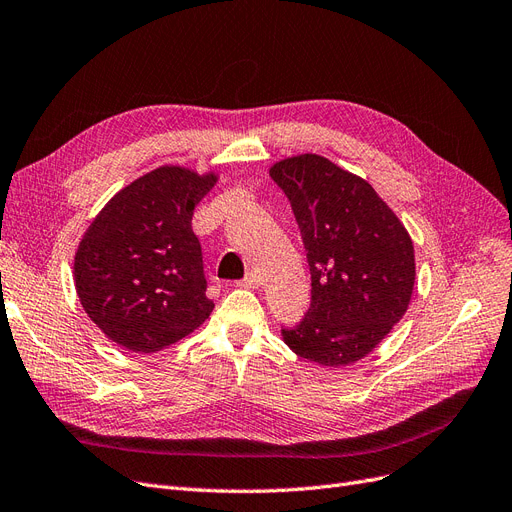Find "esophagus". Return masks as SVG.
<instances>
[{
	"label": "esophagus",
	"mask_w": 512,
	"mask_h": 512,
	"mask_svg": "<svg viewBox=\"0 0 512 512\" xmlns=\"http://www.w3.org/2000/svg\"><path fill=\"white\" fill-rule=\"evenodd\" d=\"M259 282H261L259 274H257L255 270H251V272H246V276H244V280H242V285L249 287V289H257Z\"/></svg>",
	"instance_id": "34e87169"
}]
</instances>
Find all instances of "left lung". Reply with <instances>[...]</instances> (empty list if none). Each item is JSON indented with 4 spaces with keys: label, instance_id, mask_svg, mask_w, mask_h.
Listing matches in <instances>:
<instances>
[{
    "label": "left lung",
    "instance_id": "obj_1",
    "mask_svg": "<svg viewBox=\"0 0 512 512\" xmlns=\"http://www.w3.org/2000/svg\"><path fill=\"white\" fill-rule=\"evenodd\" d=\"M270 177L291 202L312 278L310 308L282 339L325 367L361 361L407 312L413 242L365 179L323 156L287 158Z\"/></svg>",
    "mask_w": 512,
    "mask_h": 512
}]
</instances>
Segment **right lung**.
I'll return each instance as SVG.
<instances>
[{
  "label": "right lung",
  "instance_id": "right-lung-1",
  "mask_svg": "<svg viewBox=\"0 0 512 512\" xmlns=\"http://www.w3.org/2000/svg\"><path fill=\"white\" fill-rule=\"evenodd\" d=\"M215 183L213 173L162 166L124 187L90 223L75 253V289L111 342L156 352L213 312L192 217Z\"/></svg>",
  "mask_w": 512,
  "mask_h": 512
}]
</instances>
